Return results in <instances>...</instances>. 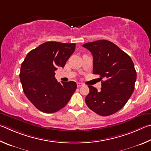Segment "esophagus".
Listing matches in <instances>:
<instances>
[{"label": "esophagus", "instance_id": "obj_1", "mask_svg": "<svg viewBox=\"0 0 151 151\" xmlns=\"http://www.w3.org/2000/svg\"><path fill=\"white\" fill-rule=\"evenodd\" d=\"M83 85V84L81 83H79V82L77 83V86H78V88H80V87H81Z\"/></svg>", "mask_w": 151, "mask_h": 151}]
</instances>
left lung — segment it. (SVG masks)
<instances>
[{
  "label": "left lung",
  "instance_id": "1",
  "mask_svg": "<svg viewBox=\"0 0 151 151\" xmlns=\"http://www.w3.org/2000/svg\"><path fill=\"white\" fill-rule=\"evenodd\" d=\"M93 58V74L100 76L99 91L88 86V107L97 114L109 116L125 106L134 89L137 73L131 58L113 42L99 40L84 44Z\"/></svg>",
  "mask_w": 151,
  "mask_h": 151
}]
</instances>
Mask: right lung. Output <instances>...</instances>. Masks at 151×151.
<instances>
[{
  "label": "right lung",
  "mask_w": 151,
  "mask_h": 151,
  "mask_svg": "<svg viewBox=\"0 0 151 151\" xmlns=\"http://www.w3.org/2000/svg\"><path fill=\"white\" fill-rule=\"evenodd\" d=\"M75 43L46 42L26 55L20 68V80L26 97L38 110L52 113L67 105L77 89L74 81L58 82V67H64L75 51Z\"/></svg>",
  "instance_id": "1"
}]
</instances>
